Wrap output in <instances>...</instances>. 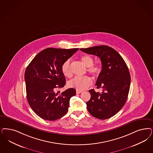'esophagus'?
Returning <instances> with one entry per match:
<instances>
[{"instance_id":"esophagus-1","label":"esophagus","mask_w":153,"mask_h":153,"mask_svg":"<svg viewBox=\"0 0 153 153\" xmlns=\"http://www.w3.org/2000/svg\"><path fill=\"white\" fill-rule=\"evenodd\" d=\"M82 91L76 90V94H79V93H82Z\"/></svg>"}]
</instances>
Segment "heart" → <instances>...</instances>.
<instances>
[{"mask_svg":"<svg viewBox=\"0 0 153 153\" xmlns=\"http://www.w3.org/2000/svg\"><path fill=\"white\" fill-rule=\"evenodd\" d=\"M81 60L85 65L88 67L87 71L89 74L98 76L100 74L102 67L100 64H94V59L88 55H85L81 57ZM62 71L64 76L70 77L72 76L71 68V60H66L62 66ZM92 84V79L87 76L83 77H76L70 80L68 83L69 87L78 90H83L87 89Z\"/></svg>","mask_w":153,"mask_h":153,"instance_id":"1","label":"heart"}]
</instances>
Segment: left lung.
Listing matches in <instances>:
<instances>
[{"mask_svg":"<svg viewBox=\"0 0 153 153\" xmlns=\"http://www.w3.org/2000/svg\"><path fill=\"white\" fill-rule=\"evenodd\" d=\"M81 51L100 58L102 71L95 85L102 93L90 90V100L86 103L90 114L101 120L109 119L121 110L126 102L130 88L131 76L121 55L108 46L81 48Z\"/></svg>","mask_w":153,"mask_h":153,"instance_id":"1","label":"left lung"}]
</instances>
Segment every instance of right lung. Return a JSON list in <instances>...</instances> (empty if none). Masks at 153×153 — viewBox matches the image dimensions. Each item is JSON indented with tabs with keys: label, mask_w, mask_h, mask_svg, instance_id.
I'll list each match as a JSON object with an SVG mask.
<instances>
[{
	"label": "right lung",
	"mask_w": 153,
	"mask_h": 153,
	"mask_svg": "<svg viewBox=\"0 0 153 153\" xmlns=\"http://www.w3.org/2000/svg\"><path fill=\"white\" fill-rule=\"evenodd\" d=\"M79 48H48L38 53L25 72L27 100L33 111L46 120L54 121L66 114L76 90L69 88L56 93L65 85L63 64Z\"/></svg>",
	"instance_id": "1"
}]
</instances>
